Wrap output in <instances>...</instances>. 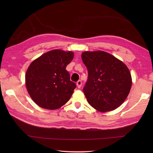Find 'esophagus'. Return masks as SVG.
Segmentation results:
<instances>
[{
	"instance_id": "34e87169",
	"label": "esophagus",
	"mask_w": 153,
	"mask_h": 153,
	"mask_svg": "<svg viewBox=\"0 0 153 153\" xmlns=\"http://www.w3.org/2000/svg\"><path fill=\"white\" fill-rule=\"evenodd\" d=\"M76 84H77V87H78V88H80V87H82V81H81V80H79L78 82H77L76 83Z\"/></svg>"
}]
</instances>
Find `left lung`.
Returning a JSON list of instances; mask_svg holds the SVG:
<instances>
[{
	"instance_id": "obj_1",
	"label": "left lung",
	"mask_w": 153,
	"mask_h": 153,
	"mask_svg": "<svg viewBox=\"0 0 153 153\" xmlns=\"http://www.w3.org/2000/svg\"><path fill=\"white\" fill-rule=\"evenodd\" d=\"M88 77L83 91L87 102L100 112H108L122 105L131 87L130 71L122 61L104 51L83 52Z\"/></svg>"
}]
</instances>
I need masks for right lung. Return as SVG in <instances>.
<instances>
[{
  "label": "right lung",
  "instance_id": "1",
  "mask_svg": "<svg viewBox=\"0 0 153 153\" xmlns=\"http://www.w3.org/2000/svg\"><path fill=\"white\" fill-rule=\"evenodd\" d=\"M73 58V52L54 49L41 55L30 65L25 74V85L38 106L55 110L69 100L76 84L70 81L66 68Z\"/></svg>",
  "mask_w": 153,
  "mask_h": 153
}]
</instances>
